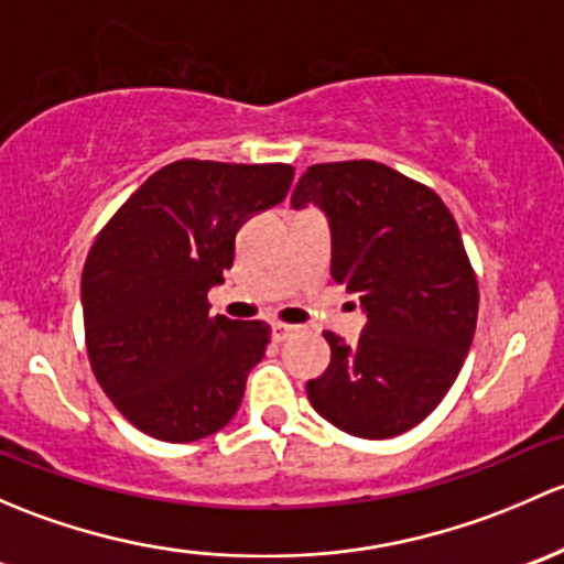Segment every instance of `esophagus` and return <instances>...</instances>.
Masks as SVG:
<instances>
[{
  "label": "esophagus",
  "mask_w": 564,
  "mask_h": 564,
  "mask_svg": "<svg viewBox=\"0 0 564 564\" xmlns=\"http://www.w3.org/2000/svg\"><path fill=\"white\" fill-rule=\"evenodd\" d=\"M299 334V325H290V323H274V339L276 341H284L290 339V336Z\"/></svg>",
  "instance_id": "esophagus-1"
}]
</instances>
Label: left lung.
Returning a JSON list of instances; mask_svg holds the SVG:
<instances>
[{
  "label": "left lung",
  "instance_id": "left-lung-1",
  "mask_svg": "<svg viewBox=\"0 0 564 564\" xmlns=\"http://www.w3.org/2000/svg\"><path fill=\"white\" fill-rule=\"evenodd\" d=\"M306 203L328 214L330 276L367 310L352 347L325 330L330 364L306 397L352 437H397L443 402L473 345L478 276L458 225L432 187L375 160L306 167L293 206Z\"/></svg>",
  "mask_w": 564,
  "mask_h": 564
}]
</instances>
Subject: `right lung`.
Segmentation results:
<instances>
[{"label":"right lung","instance_id":"right-lung-1","mask_svg":"<svg viewBox=\"0 0 564 564\" xmlns=\"http://www.w3.org/2000/svg\"><path fill=\"white\" fill-rule=\"evenodd\" d=\"M293 165L178 160L97 234L80 276L86 352L113 408L165 443L219 432L239 410L271 325L208 315L236 234L284 200Z\"/></svg>","mask_w":564,"mask_h":564}]
</instances>
